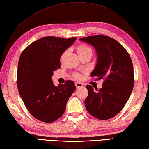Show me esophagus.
Segmentation results:
<instances>
[{
    "label": "esophagus",
    "mask_w": 149,
    "mask_h": 149,
    "mask_svg": "<svg viewBox=\"0 0 149 149\" xmlns=\"http://www.w3.org/2000/svg\"><path fill=\"white\" fill-rule=\"evenodd\" d=\"M75 86H76L77 88H82L83 86L82 84L80 82H75Z\"/></svg>",
    "instance_id": "1"
}]
</instances>
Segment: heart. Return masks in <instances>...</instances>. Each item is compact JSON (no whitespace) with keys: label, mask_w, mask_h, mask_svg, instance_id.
I'll list each match as a JSON object with an SVG mask.
<instances>
[{"label":"heart","mask_w":149,"mask_h":149,"mask_svg":"<svg viewBox=\"0 0 149 149\" xmlns=\"http://www.w3.org/2000/svg\"><path fill=\"white\" fill-rule=\"evenodd\" d=\"M77 52L78 55L79 56V57H81L82 56H85V55H88V54L92 56V54H93V51L92 48L86 44H79L78 46L77 47ZM65 54H66V52H63V54L61 55V57H60V60H61V61H62L63 59L64 58ZM73 77H74L76 80H81L82 79V74H80V73H74V74H73Z\"/></svg>","instance_id":"heart-1"}]
</instances>
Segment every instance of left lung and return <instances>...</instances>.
I'll use <instances>...</instances> for the list:
<instances>
[{"mask_svg": "<svg viewBox=\"0 0 149 149\" xmlns=\"http://www.w3.org/2000/svg\"><path fill=\"white\" fill-rule=\"evenodd\" d=\"M80 40L92 44L96 49L97 63L91 77L103 79L101 89L91 85L86 88L88 95L84 104L91 115L105 120L117 115L129 100L134 85V66L128 52L115 39L97 35Z\"/></svg>", "mask_w": 149, "mask_h": 149, "instance_id": "obj_1", "label": "left lung"}]
</instances>
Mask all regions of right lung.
<instances>
[{"instance_id":"add662e5","label":"right lung","mask_w":149,"mask_h":149,"mask_svg":"<svg viewBox=\"0 0 149 149\" xmlns=\"http://www.w3.org/2000/svg\"><path fill=\"white\" fill-rule=\"evenodd\" d=\"M76 39L45 36L30 44L19 57L17 89L28 111L41 122L51 123L59 118L76 89L71 80L55 86L51 78L60 69L61 55Z\"/></svg>"}]
</instances>
